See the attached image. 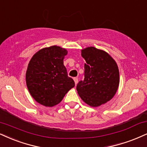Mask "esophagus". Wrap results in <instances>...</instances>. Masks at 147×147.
I'll use <instances>...</instances> for the list:
<instances>
[{"label":"esophagus","mask_w":147,"mask_h":147,"mask_svg":"<svg viewBox=\"0 0 147 147\" xmlns=\"http://www.w3.org/2000/svg\"><path fill=\"white\" fill-rule=\"evenodd\" d=\"M74 82H75L76 85L78 84V78H74Z\"/></svg>","instance_id":"1"}]
</instances>
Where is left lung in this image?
I'll return each instance as SVG.
<instances>
[{"mask_svg": "<svg viewBox=\"0 0 147 147\" xmlns=\"http://www.w3.org/2000/svg\"><path fill=\"white\" fill-rule=\"evenodd\" d=\"M84 58V79L77 84L80 98L91 107H98L112 99L119 85L117 63L104 50L88 47L81 50Z\"/></svg>", "mask_w": 147, "mask_h": 147, "instance_id": "obj_1", "label": "left lung"}]
</instances>
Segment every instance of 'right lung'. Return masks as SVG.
<instances>
[{
    "mask_svg": "<svg viewBox=\"0 0 147 147\" xmlns=\"http://www.w3.org/2000/svg\"><path fill=\"white\" fill-rule=\"evenodd\" d=\"M67 54L65 48L52 46L41 49L30 59L26 73V86L39 104L46 107L56 106L75 86L63 64Z\"/></svg>",
    "mask_w": 147,
    "mask_h": 147,
    "instance_id": "add662e5",
    "label": "right lung"
}]
</instances>
